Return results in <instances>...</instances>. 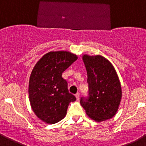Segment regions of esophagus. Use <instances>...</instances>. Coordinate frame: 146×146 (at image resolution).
<instances>
[{"instance_id":"1","label":"esophagus","mask_w":146,"mask_h":146,"mask_svg":"<svg viewBox=\"0 0 146 146\" xmlns=\"http://www.w3.org/2000/svg\"><path fill=\"white\" fill-rule=\"evenodd\" d=\"M75 96H76V99H77V100H79V99H80V94H79V93H77V94H75Z\"/></svg>"}]
</instances>
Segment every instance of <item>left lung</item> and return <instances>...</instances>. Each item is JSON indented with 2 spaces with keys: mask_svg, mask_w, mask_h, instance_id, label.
<instances>
[{
  "mask_svg": "<svg viewBox=\"0 0 146 146\" xmlns=\"http://www.w3.org/2000/svg\"><path fill=\"white\" fill-rule=\"evenodd\" d=\"M88 74L89 97L80 104L96 122L111 119L118 112L122 97L119 78L113 64L102 55H82Z\"/></svg>",
  "mask_w": 146,
  "mask_h": 146,
  "instance_id": "8db88e82",
  "label": "left lung"
}]
</instances>
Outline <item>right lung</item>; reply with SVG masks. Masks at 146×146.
<instances>
[{
    "instance_id": "add662e5",
    "label": "right lung",
    "mask_w": 146,
    "mask_h": 146,
    "mask_svg": "<svg viewBox=\"0 0 146 146\" xmlns=\"http://www.w3.org/2000/svg\"><path fill=\"white\" fill-rule=\"evenodd\" d=\"M77 59L69 51H51L44 55L30 76L28 95L35 115L41 121L53 124L66 115L70 102L76 98L69 93L62 73Z\"/></svg>"
}]
</instances>
